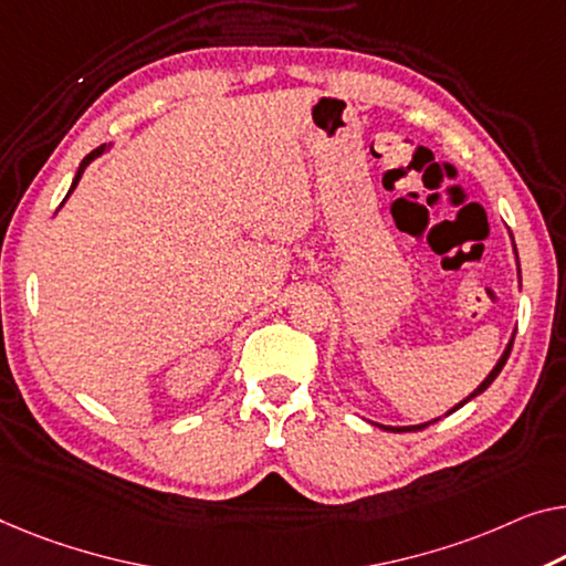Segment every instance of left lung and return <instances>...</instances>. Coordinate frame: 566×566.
<instances>
[{
  "instance_id": "1",
  "label": "left lung",
  "mask_w": 566,
  "mask_h": 566,
  "mask_svg": "<svg viewBox=\"0 0 566 566\" xmlns=\"http://www.w3.org/2000/svg\"><path fill=\"white\" fill-rule=\"evenodd\" d=\"M511 241H513V235H511ZM513 254H516V269H518V280H521V264H518V251H516V243H513ZM513 337H516V333H513V335H511V340H509V345H505V350L501 353L499 364H495V366H493V370H491V374H488V376L483 378V384H480V386H478V389H475V391H472L470 396H465V399H462L460 403H454V407H452L450 411H447V415H452V411H458L460 407H465V403H468L470 399H475V396H480V394H483V391L488 389V386H491V384L495 381V376H499V374H501V370H503V366H505V360H509V356H511V348H513ZM447 415H444V417H447ZM432 421H437V419H432ZM432 421H424V424H411V427H389V424H376V421H374V424H376V427H381V429H386V432H417V429H424V427H429V424H432Z\"/></svg>"
}]
</instances>
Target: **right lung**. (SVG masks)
<instances>
[{"instance_id": "1", "label": "right lung", "mask_w": 566, "mask_h": 566, "mask_svg": "<svg viewBox=\"0 0 566 566\" xmlns=\"http://www.w3.org/2000/svg\"><path fill=\"white\" fill-rule=\"evenodd\" d=\"M108 149H112V145H108V147H106V145H104V147H98V149H94V151H91V155H86V157H83V163L78 165V170H75V177H73V182H71V190H67V196L63 198V202H65L67 198H71V192L75 190V185H78V182H81V175H83V172H86V167H88L91 163H94V159H96V157H101V155H106V151H108ZM63 202H61V208H63Z\"/></svg>"}]
</instances>
